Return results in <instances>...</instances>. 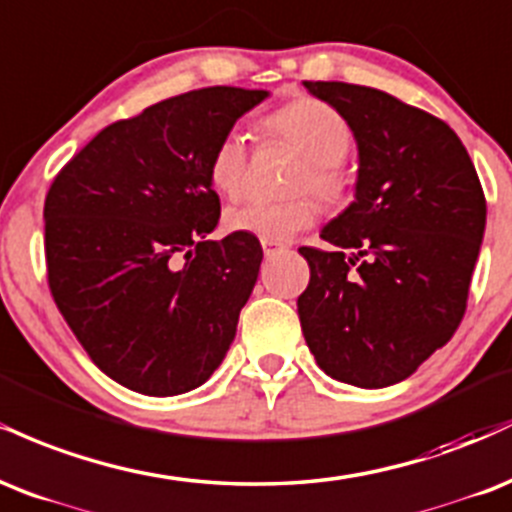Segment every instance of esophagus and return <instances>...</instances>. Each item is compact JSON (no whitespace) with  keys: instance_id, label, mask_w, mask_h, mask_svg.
Returning <instances> with one entry per match:
<instances>
[{"instance_id":"esophagus-1","label":"esophagus","mask_w":512,"mask_h":512,"mask_svg":"<svg viewBox=\"0 0 512 512\" xmlns=\"http://www.w3.org/2000/svg\"><path fill=\"white\" fill-rule=\"evenodd\" d=\"M261 246H263V254H266L268 258L275 256V254H280V251L287 249V244H282V242H268V239H263Z\"/></svg>"}]
</instances>
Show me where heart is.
I'll list each match as a JSON object with an SVG mask.
<instances>
[{"mask_svg":"<svg viewBox=\"0 0 512 512\" xmlns=\"http://www.w3.org/2000/svg\"><path fill=\"white\" fill-rule=\"evenodd\" d=\"M266 138L287 143L302 155L292 179V191H311L323 203L342 201L347 191V177L340 162L352 146V131L345 117L328 102L318 98H294L278 110L268 112L258 122ZM249 170V146L242 131H227L215 143L208 158V182L222 196H237L244 189ZM318 206L309 194H299L285 201H242L225 210V227L237 234L285 242L306 230L316 220Z\"/></svg>","mask_w":512,"mask_h":512,"instance_id":"1","label":"heart"}]
</instances>
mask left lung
Here are the masks:
<instances>
[{"label": "left lung", "instance_id": "8db88e82", "mask_svg": "<svg viewBox=\"0 0 512 512\" xmlns=\"http://www.w3.org/2000/svg\"><path fill=\"white\" fill-rule=\"evenodd\" d=\"M304 86L350 124L359 177L352 206L321 232L333 249H299L311 268L297 299L302 333L328 376L386 388L412 376L465 316L484 189L443 119L376 88Z\"/></svg>", "mask_w": 512, "mask_h": 512}]
</instances>
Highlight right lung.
I'll return each instance as SVG.
<instances>
[{"label": "right lung", "mask_w": 512, "mask_h": 512, "mask_svg": "<svg viewBox=\"0 0 512 512\" xmlns=\"http://www.w3.org/2000/svg\"><path fill=\"white\" fill-rule=\"evenodd\" d=\"M266 90L213 86L155 102L100 131L45 198L54 304L102 374L167 398L218 369L263 249L206 239L220 220L208 158Z\"/></svg>", "instance_id": "right-lung-1"}]
</instances>
